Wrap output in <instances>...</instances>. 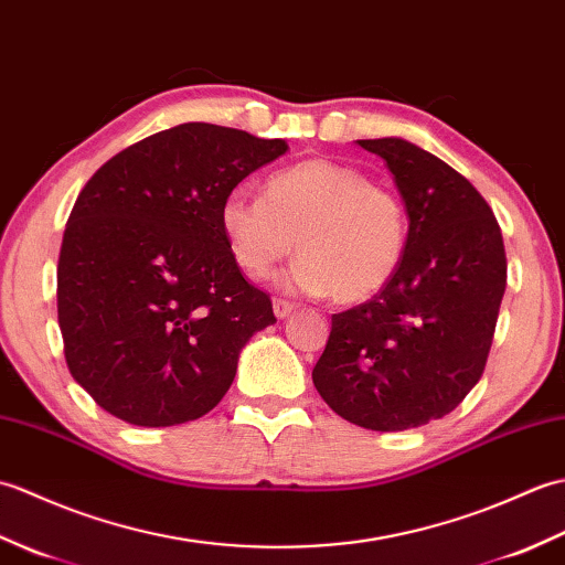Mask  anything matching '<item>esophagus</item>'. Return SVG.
I'll return each instance as SVG.
<instances>
[{
    "label": "esophagus",
    "instance_id": "obj_1",
    "mask_svg": "<svg viewBox=\"0 0 565 565\" xmlns=\"http://www.w3.org/2000/svg\"><path fill=\"white\" fill-rule=\"evenodd\" d=\"M274 316L279 318V320H284V318H289L294 310H296V306L294 303H289V301H284V298H274Z\"/></svg>",
    "mask_w": 565,
    "mask_h": 565
}]
</instances>
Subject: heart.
Returning a JSON list of instances; mask_svg holds the SVG:
<instances>
[{
	"label": "heart",
	"instance_id": "b5f03b06",
	"mask_svg": "<svg viewBox=\"0 0 565 565\" xmlns=\"http://www.w3.org/2000/svg\"><path fill=\"white\" fill-rule=\"evenodd\" d=\"M221 227L235 262L255 279L298 249L286 284L362 303L398 271L407 243V213L388 186L356 167L303 160L274 172L264 196L233 189L221 203Z\"/></svg>",
	"mask_w": 565,
	"mask_h": 565
}]
</instances>
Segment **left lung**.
I'll use <instances>...</instances> for the list:
<instances>
[{"instance_id": "obj_1", "label": "left lung", "mask_w": 565, "mask_h": 565, "mask_svg": "<svg viewBox=\"0 0 565 565\" xmlns=\"http://www.w3.org/2000/svg\"><path fill=\"white\" fill-rule=\"evenodd\" d=\"M356 142L386 162L411 225L393 279L332 316L313 383L340 417L401 431L449 415L481 379L508 259L493 211L454 167L403 138Z\"/></svg>"}]
</instances>
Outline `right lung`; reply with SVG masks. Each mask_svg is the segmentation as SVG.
Segmentation results:
<instances>
[{
    "instance_id": "right-lung-1",
    "label": "right lung",
    "mask_w": 565,
    "mask_h": 565,
    "mask_svg": "<svg viewBox=\"0 0 565 565\" xmlns=\"http://www.w3.org/2000/svg\"><path fill=\"white\" fill-rule=\"evenodd\" d=\"M289 150L247 130L182 124L126 148L79 191L57 262L72 379L124 423L170 427L213 411L243 347L274 326L239 274L221 203Z\"/></svg>"
}]
</instances>
